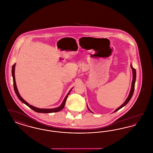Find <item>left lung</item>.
Returning a JSON list of instances; mask_svg holds the SVG:
<instances>
[{
  "instance_id": "8db88e82",
  "label": "left lung",
  "mask_w": 153,
  "mask_h": 153,
  "mask_svg": "<svg viewBox=\"0 0 153 153\" xmlns=\"http://www.w3.org/2000/svg\"><path fill=\"white\" fill-rule=\"evenodd\" d=\"M131 69H132V73H133V75H132V77H133V79H132V84H131V90H130V94H129V95H128V97L127 98V99L126 100V101L124 102L123 104L121 105V106H120L119 108H117L115 111H114V112H117V111H118V110H119V109H120V108H122V107H123L124 106H125L128 102L130 100V99H131V97H132V95H133V94H134V88H135V80H136V70L132 67V66L131 65ZM88 109L89 110V111L91 112H92L90 109H89V108H88Z\"/></svg>"
}]
</instances>
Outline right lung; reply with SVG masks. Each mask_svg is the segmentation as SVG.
I'll list each match as a JSON object with an SVG mask.
<instances>
[{"instance_id": "obj_1", "label": "right lung", "mask_w": 153, "mask_h": 153, "mask_svg": "<svg viewBox=\"0 0 153 153\" xmlns=\"http://www.w3.org/2000/svg\"><path fill=\"white\" fill-rule=\"evenodd\" d=\"M15 64H14L13 66H12V76H13V84H14V88L15 92L16 94V95H17L19 99V100L23 102L24 104H25L26 105H27L29 108H30L31 109L34 110V111H36V112H39V113H52V112H58V111H60L61 110L64 108V106H65V104L66 100V99L68 97V96L69 95V94H70L71 91H72V88L69 91V92H68V94H67V95L66 96L64 101L62 102V103L61 104V105L57 107V108H51V109H43V108H36L35 107L31 105H30L27 102H26L22 97L21 96V95H19V92H18V89L16 87V82H15Z\"/></svg>"}]
</instances>
